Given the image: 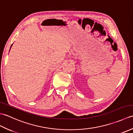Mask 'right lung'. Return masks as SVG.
I'll list each match as a JSON object with an SVG mask.
<instances>
[{"label":"right lung","mask_w":133,"mask_h":133,"mask_svg":"<svg viewBox=\"0 0 133 133\" xmlns=\"http://www.w3.org/2000/svg\"><path fill=\"white\" fill-rule=\"evenodd\" d=\"M12 45H11V47H10V49H11V47H12Z\"/></svg>","instance_id":"right-lung-1"}]
</instances>
